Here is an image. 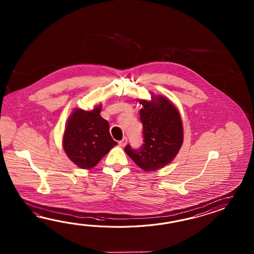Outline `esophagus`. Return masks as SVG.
Masks as SVG:
<instances>
[{
  "label": "esophagus",
  "mask_w": 254,
  "mask_h": 254,
  "mask_svg": "<svg viewBox=\"0 0 254 254\" xmlns=\"http://www.w3.org/2000/svg\"><path fill=\"white\" fill-rule=\"evenodd\" d=\"M127 138L126 137H124V139L122 140H120L119 144L122 146V147H125L126 145V143H127Z\"/></svg>",
  "instance_id": "esophagus-1"
}]
</instances>
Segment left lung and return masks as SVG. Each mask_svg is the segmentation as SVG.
Segmentation results:
<instances>
[{
    "label": "left lung",
    "mask_w": 254,
    "mask_h": 254,
    "mask_svg": "<svg viewBox=\"0 0 254 254\" xmlns=\"http://www.w3.org/2000/svg\"><path fill=\"white\" fill-rule=\"evenodd\" d=\"M151 101L140 100V118L144 143L138 150L125 147V152L144 172H153L173 162L184 142L183 121L178 109L162 95Z\"/></svg>",
    "instance_id": "8db88e82"
}]
</instances>
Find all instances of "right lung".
<instances>
[{"label":"right lung","instance_id":"obj_1","mask_svg":"<svg viewBox=\"0 0 254 254\" xmlns=\"http://www.w3.org/2000/svg\"><path fill=\"white\" fill-rule=\"evenodd\" d=\"M102 104L84 111L75 108L65 125L63 147L66 155L81 169H92L117 142L110 134L109 124L100 115Z\"/></svg>","mask_w":254,"mask_h":254}]
</instances>
